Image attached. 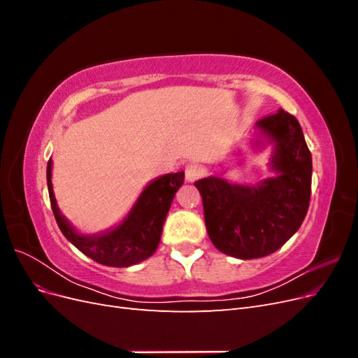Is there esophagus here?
Listing matches in <instances>:
<instances>
[{
    "mask_svg": "<svg viewBox=\"0 0 358 358\" xmlns=\"http://www.w3.org/2000/svg\"><path fill=\"white\" fill-rule=\"evenodd\" d=\"M203 176V169L197 164H188L185 167V179L187 182L192 183Z\"/></svg>",
    "mask_w": 358,
    "mask_h": 358,
    "instance_id": "34e87169",
    "label": "esophagus"
}]
</instances>
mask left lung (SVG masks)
<instances>
[{"mask_svg":"<svg viewBox=\"0 0 358 358\" xmlns=\"http://www.w3.org/2000/svg\"><path fill=\"white\" fill-rule=\"evenodd\" d=\"M254 149L273 145L275 176L257 185L218 176L194 182L201 194L206 230L221 252L241 259L273 254L305 220L310 200L312 157L297 119L279 109L255 124Z\"/></svg>","mask_w":358,"mask_h":358,"instance_id":"8db88e82","label":"left lung"}]
</instances>
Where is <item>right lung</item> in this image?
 <instances>
[{
    "label": "right lung",
    "instance_id": "1",
    "mask_svg": "<svg viewBox=\"0 0 358 358\" xmlns=\"http://www.w3.org/2000/svg\"><path fill=\"white\" fill-rule=\"evenodd\" d=\"M46 178L52 210L66 239L103 266L129 267L157 251L162 225L185 173H169L149 182L125 218L113 229L96 234L79 233L61 213L52 187V158L48 162Z\"/></svg>",
    "mask_w": 358,
    "mask_h": 358
}]
</instances>
